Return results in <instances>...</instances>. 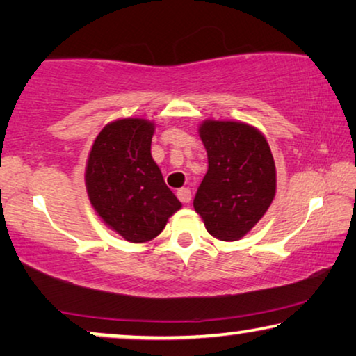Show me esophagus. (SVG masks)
Returning a JSON list of instances; mask_svg holds the SVG:
<instances>
[{
	"mask_svg": "<svg viewBox=\"0 0 356 356\" xmlns=\"http://www.w3.org/2000/svg\"><path fill=\"white\" fill-rule=\"evenodd\" d=\"M177 196H178V199H179V201H181L183 204H188L189 201H191V191H189L188 188L178 189Z\"/></svg>",
	"mask_w": 356,
	"mask_h": 356,
	"instance_id": "1",
	"label": "esophagus"
}]
</instances>
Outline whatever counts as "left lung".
I'll list each match as a JSON object with an SVG mask.
<instances>
[{"label": "left lung", "instance_id": "left-lung-1", "mask_svg": "<svg viewBox=\"0 0 356 356\" xmlns=\"http://www.w3.org/2000/svg\"><path fill=\"white\" fill-rule=\"evenodd\" d=\"M199 136L209 168L194 197L207 232L222 241L246 235L274 201L275 163L264 134L240 121L206 120Z\"/></svg>", "mask_w": 356, "mask_h": 356}]
</instances>
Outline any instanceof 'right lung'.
Wrapping results in <instances>:
<instances>
[{"label": "right lung", "instance_id": "right-lung-1", "mask_svg": "<svg viewBox=\"0 0 356 356\" xmlns=\"http://www.w3.org/2000/svg\"><path fill=\"white\" fill-rule=\"evenodd\" d=\"M155 126L143 118L111 121L92 145L86 188L92 207L131 243L160 235L181 202L163 181L150 154Z\"/></svg>", "mask_w": 356, "mask_h": 356}]
</instances>
